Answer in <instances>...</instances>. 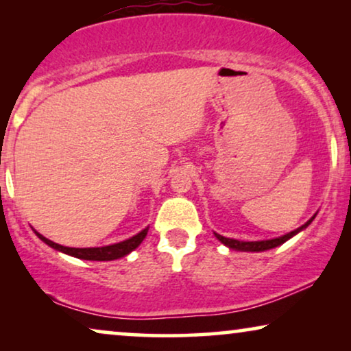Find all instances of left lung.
I'll list each match as a JSON object with an SVG mask.
<instances>
[{"instance_id": "8db88e82", "label": "left lung", "mask_w": 351, "mask_h": 351, "mask_svg": "<svg viewBox=\"0 0 351 351\" xmlns=\"http://www.w3.org/2000/svg\"><path fill=\"white\" fill-rule=\"evenodd\" d=\"M318 214V213H316ZM316 214H313V217L310 220H306V222L302 225V227L295 228L294 232H289L286 234H282L280 238H273V239H262V241H239V239H233V238H225L222 234L215 233V238L219 239L220 243L225 244L228 249H233V251H241V252H263V251H268V249H273V247H278L281 246L282 243H286L287 239H291L292 237H295L297 233H300L302 230H305L308 225L313 222V219L316 217Z\"/></svg>"}]
</instances>
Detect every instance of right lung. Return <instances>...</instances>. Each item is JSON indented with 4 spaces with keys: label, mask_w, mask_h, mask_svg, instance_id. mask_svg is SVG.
I'll return each instance as SVG.
<instances>
[{
    "label": "right lung",
    "mask_w": 351,
    "mask_h": 351,
    "mask_svg": "<svg viewBox=\"0 0 351 351\" xmlns=\"http://www.w3.org/2000/svg\"><path fill=\"white\" fill-rule=\"evenodd\" d=\"M38 238L41 239L43 243H46L47 246H51L56 251L64 252L66 256L81 258V261H97V262H105V261H117V258H121L128 254H131L134 249L138 247L143 239H145L147 233H148V227L143 228L142 232H138L137 234H134L129 239H124V241L110 244V246H100V247H69V246H62V244H57L51 239H47L46 237H43L41 233H38L36 230H33Z\"/></svg>",
    "instance_id": "right-lung-1"
}]
</instances>
